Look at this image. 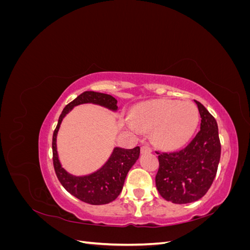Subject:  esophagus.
<instances>
[{
	"mask_svg": "<svg viewBox=\"0 0 250 250\" xmlns=\"http://www.w3.org/2000/svg\"><path fill=\"white\" fill-rule=\"evenodd\" d=\"M141 151H142V153H150V152H152V149H151V147L149 145H144V146H142Z\"/></svg>",
	"mask_w": 250,
	"mask_h": 250,
	"instance_id": "34e87169",
	"label": "esophagus"
}]
</instances>
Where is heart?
I'll list each match as a JSON object with an SVG mask.
<instances>
[{
    "mask_svg": "<svg viewBox=\"0 0 250 250\" xmlns=\"http://www.w3.org/2000/svg\"><path fill=\"white\" fill-rule=\"evenodd\" d=\"M131 129L152 130L155 143L161 147H181L191 139L199 123L197 105L191 101L158 100L140 105L132 113Z\"/></svg>",
    "mask_w": 250,
    "mask_h": 250,
    "instance_id": "1",
    "label": "heart"
}]
</instances>
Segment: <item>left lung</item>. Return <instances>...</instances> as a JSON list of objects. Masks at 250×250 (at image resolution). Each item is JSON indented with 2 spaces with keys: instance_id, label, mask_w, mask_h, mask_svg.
Returning <instances> with one entry per match:
<instances>
[{
  "instance_id": "8db88e82",
  "label": "left lung",
  "mask_w": 250,
  "mask_h": 250,
  "mask_svg": "<svg viewBox=\"0 0 250 250\" xmlns=\"http://www.w3.org/2000/svg\"><path fill=\"white\" fill-rule=\"evenodd\" d=\"M200 113V130L184 148L158 152L160 167L155 176L158 193L173 203L197 201L207 194L217 174L221 155L215 118L196 101Z\"/></svg>"
}]
</instances>
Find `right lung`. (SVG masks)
Segmentation results:
<instances>
[{"instance_id": "1", "label": "right lung", "mask_w": 250, "mask_h": 250, "mask_svg": "<svg viewBox=\"0 0 250 250\" xmlns=\"http://www.w3.org/2000/svg\"><path fill=\"white\" fill-rule=\"evenodd\" d=\"M83 103L99 104L111 110L118 109V101L116 98L107 94L96 92L82 93L76 99L67 104L60 115L57 126L53 133V165H54V170L58 180L67 192L83 202L100 206V204H106L113 201L120 195L128 171L130 170L140 156V147H135L133 149L115 148L106 164L100 170L89 174V175L74 176L67 173L62 167L58 160L56 148L57 132L60 123L66 113L74 106Z\"/></svg>"}]
</instances>
